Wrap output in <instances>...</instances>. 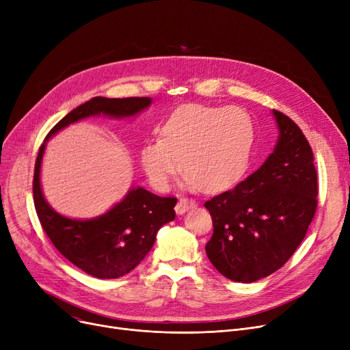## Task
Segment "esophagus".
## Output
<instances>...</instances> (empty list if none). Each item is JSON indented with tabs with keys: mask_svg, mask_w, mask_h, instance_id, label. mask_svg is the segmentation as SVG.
Here are the masks:
<instances>
[{
	"mask_svg": "<svg viewBox=\"0 0 350 350\" xmlns=\"http://www.w3.org/2000/svg\"><path fill=\"white\" fill-rule=\"evenodd\" d=\"M196 206H197V203H196L194 200L183 197V198L178 200V203H177V206H176V213H177V214H185L186 211H189L190 208H194Z\"/></svg>",
	"mask_w": 350,
	"mask_h": 350,
	"instance_id": "34e87169",
	"label": "esophagus"
}]
</instances>
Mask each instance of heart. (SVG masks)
Here are the masks:
<instances>
[{
  "label": "heart",
  "instance_id": "b5f03b06",
  "mask_svg": "<svg viewBox=\"0 0 350 350\" xmlns=\"http://www.w3.org/2000/svg\"><path fill=\"white\" fill-rule=\"evenodd\" d=\"M252 140L254 124L244 109L189 103L163 123L160 139L143 144L140 161L160 190L169 189L181 163L187 187L217 193L243 177Z\"/></svg>",
  "mask_w": 350,
  "mask_h": 350
}]
</instances>
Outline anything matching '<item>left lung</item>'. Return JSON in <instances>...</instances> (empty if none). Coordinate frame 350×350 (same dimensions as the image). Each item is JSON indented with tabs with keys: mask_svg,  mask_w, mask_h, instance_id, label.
<instances>
[{
	"mask_svg": "<svg viewBox=\"0 0 350 350\" xmlns=\"http://www.w3.org/2000/svg\"><path fill=\"white\" fill-rule=\"evenodd\" d=\"M278 143L261 167L206 201L213 237L206 252L226 278L250 284L280 269L297 251L318 206L314 153L299 126L273 110Z\"/></svg>",
	"mask_w": 350,
	"mask_h": 350,
	"instance_id": "1",
	"label": "left lung"
}]
</instances>
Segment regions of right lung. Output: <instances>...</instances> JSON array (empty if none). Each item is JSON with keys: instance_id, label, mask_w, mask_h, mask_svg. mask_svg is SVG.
<instances>
[{"instance_id": "add662e5", "label": "right lung", "mask_w": 350, "mask_h": 350, "mask_svg": "<svg viewBox=\"0 0 350 350\" xmlns=\"http://www.w3.org/2000/svg\"><path fill=\"white\" fill-rule=\"evenodd\" d=\"M150 103V98H92L51 129L36 156L32 191L40 223L55 248L95 278L113 280L135 269L152 250L161 226L174 219L177 198L159 197L137 187L129 190L120 203L96 218H66L51 208L41 190L40 173L45 146L51 136L70 123L96 115L135 116Z\"/></svg>"}]
</instances>
